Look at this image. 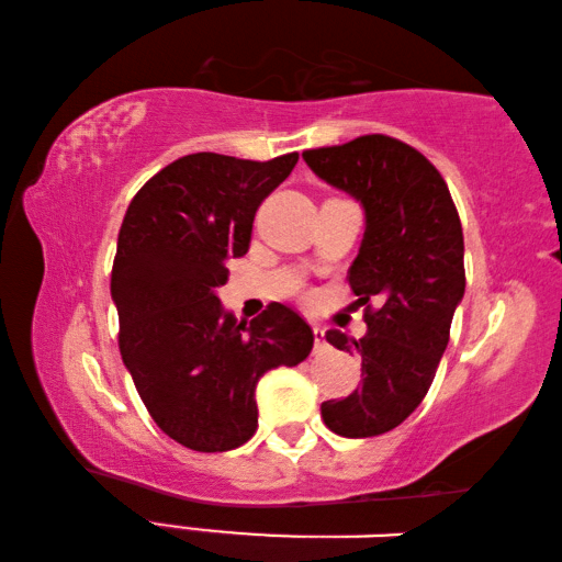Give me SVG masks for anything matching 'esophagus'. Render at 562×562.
<instances>
[{"instance_id":"esophagus-1","label":"esophagus","mask_w":562,"mask_h":562,"mask_svg":"<svg viewBox=\"0 0 562 562\" xmlns=\"http://www.w3.org/2000/svg\"><path fill=\"white\" fill-rule=\"evenodd\" d=\"M312 331H315V347H317V349L325 347V345H327V339H325V329H322V327H315Z\"/></svg>"}]
</instances>
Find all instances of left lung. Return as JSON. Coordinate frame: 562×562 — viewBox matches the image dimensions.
I'll use <instances>...</instances> for the list:
<instances>
[{
  "label": "left lung",
  "instance_id": "left-lung-1",
  "mask_svg": "<svg viewBox=\"0 0 562 562\" xmlns=\"http://www.w3.org/2000/svg\"><path fill=\"white\" fill-rule=\"evenodd\" d=\"M302 158L364 211L349 284L367 304V335L327 331L329 345L357 349L364 379L347 398L322 404V418L329 431L367 439L396 429L434 382L465 290L461 221L439 170L396 138L372 133Z\"/></svg>",
  "mask_w": 562,
  "mask_h": 562
}]
</instances>
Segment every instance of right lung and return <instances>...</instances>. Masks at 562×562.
<instances>
[{"instance_id":"obj_1","label":"right lung","mask_w":562,"mask_h":562,"mask_svg":"<svg viewBox=\"0 0 562 562\" xmlns=\"http://www.w3.org/2000/svg\"><path fill=\"white\" fill-rule=\"evenodd\" d=\"M297 158L183 156L138 190L123 217L111 272L121 357L160 431L186 449L250 441L260 376L300 364L315 345L307 322L280 302L245 327L217 297L225 262L247 252L255 213Z\"/></svg>"}]
</instances>
